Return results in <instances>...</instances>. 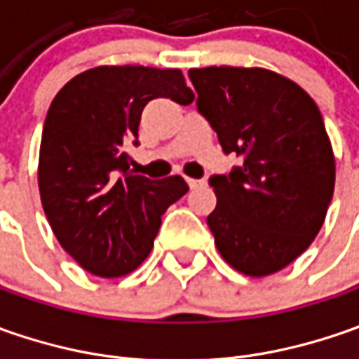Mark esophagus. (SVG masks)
Here are the masks:
<instances>
[{
  "instance_id": "34e87169",
  "label": "esophagus",
  "mask_w": 359,
  "mask_h": 359,
  "mask_svg": "<svg viewBox=\"0 0 359 359\" xmlns=\"http://www.w3.org/2000/svg\"><path fill=\"white\" fill-rule=\"evenodd\" d=\"M186 182H187V186L191 187V189H194V187L203 186V182H201V180H194V177H186Z\"/></svg>"
}]
</instances>
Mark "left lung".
<instances>
[{"instance_id": "obj_1", "label": "left lung", "mask_w": 359, "mask_h": 359, "mask_svg": "<svg viewBox=\"0 0 359 359\" xmlns=\"http://www.w3.org/2000/svg\"><path fill=\"white\" fill-rule=\"evenodd\" d=\"M198 111L224 154L243 158L212 175L217 205L208 226L222 257L245 276L276 273L302 255L324 224L336 161L316 102L262 67L189 69Z\"/></svg>"}]
</instances>
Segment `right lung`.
Wrapping results in <instances>:
<instances>
[{
	"instance_id": "1",
	"label": "right lung",
	"mask_w": 359,
	"mask_h": 359,
	"mask_svg": "<svg viewBox=\"0 0 359 359\" xmlns=\"http://www.w3.org/2000/svg\"><path fill=\"white\" fill-rule=\"evenodd\" d=\"M194 102L180 69L102 65L76 76L49 105L39 147V196L62 248L83 269L119 278L154 248L161 215L186 194L182 175L130 172V144L147 102Z\"/></svg>"
}]
</instances>
